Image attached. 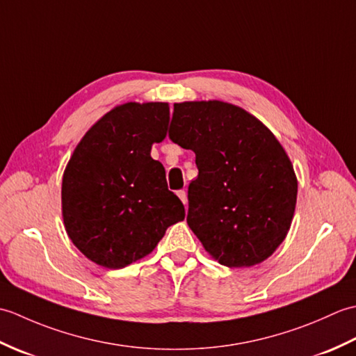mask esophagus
<instances>
[{
  "label": "esophagus",
  "instance_id": "obj_1",
  "mask_svg": "<svg viewBox=\"0 0 356 356\" xmlns=\"http://www.w3.org/2000/svg\"><path fill=\"white\" fill-rule=\"evenodd\" d=\"M177 195H179V199L182 200V203L185 205V208H186V205H188V199H186V193L184 191V190H180V191H177Z\"/></svg>",
  "mask_w": 356,
  "mask_h": 356
}]
</instances>
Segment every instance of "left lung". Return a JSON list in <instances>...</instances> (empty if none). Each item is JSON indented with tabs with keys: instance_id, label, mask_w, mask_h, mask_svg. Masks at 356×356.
Returning a JSON list of instances; mask_svg holds the SVG:
<instances>
[{
	"instance_id": "obj_1",
	"label": "left lung",
	"mask_w": 356,
	"mask_h": 356,
	"mask_svg": "<svg viewBox=\"0 0 356 356\" xmlns=\"http://www.w3.org/2000/svg\"><path fill=\"white\" fill-rule=\"evenodd\" d=\"M170 139L195 153L186 222L223 266L251 268L282 245L298 182L284 148L261 120L223 101L174 104Z\"/></svg>"
}]
</instances>
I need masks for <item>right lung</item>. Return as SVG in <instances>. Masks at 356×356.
<instances>
[{
	"label": "right lung",
	"mask_w": 356,
	"mask_h": 356,
	"mask_svg": "<svg viewBox=\"0 0 356 356\" xmlns=\"http://www.w3.org/2000/svg\"><path fill=\"white\" fill-rule=\"evenodd\" d=\"M168 122V102L120 104L92 125L65 166L67 236L99 266L120 269L143 259L185 218L163 165L151 157Z\"/></svg>",
	"instance_id": "add662e5"
}]
</instances>
